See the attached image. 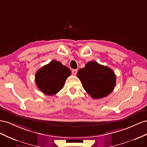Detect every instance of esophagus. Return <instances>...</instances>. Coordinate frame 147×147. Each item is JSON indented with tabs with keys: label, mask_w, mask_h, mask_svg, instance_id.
Returning <instances> with one entry per match:
<instances>
[{
	"label": "esophagus",
	"mask_w": 147,
	"mask_h": 147,
	"mask_svg": "<svg viewBox=\"0 0 147 147\" xmlns=\"http://www.w3.org/2000/svg\"><path fill=\"white\" fill-rule=\"evenodd\" d=\"M77 72H78V69H74L72 70V73L74 75H76L77 74Z\"/></svg>",
	"instance_id": "esophagus-1"
}]
</instances>
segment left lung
Segmentation results:
<instances>
[{
	"label": "left lung",
	"instance_id": "left-lung-1",
	"mask_svg": "<svg viewBox=\"0 0 147 147\" xmlns=\"http://www.w3.org/2000/svg\"><path fill=\"white\" fill-rule=\"evenodd\" d=\"M77 76L87 93L94 99L107 97L116 84V75L113 71L97 61L88 62L84 68L78 71Z\"/></svg>",
	"mask_w": 147,
	"mask_h": 147
}]
</instances>
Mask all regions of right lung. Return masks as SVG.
Wrapping results in <instances>:
<instances>
[{
  "instance_id": "1",
  "label": "right lung",
  "mask_w": 147,
  "mask_h": 147,
  "mask_svg": "<svg viewBox=\"0 0 147 147\" xmlns=\"http://www.w3.org/2000/svg\"><path fill=\"white\" fill-rule=\"evenodd\" d=\"M71 73L68 67L59 61L53 60L36 72V86L44 94L53 95L62 89Z\"/></svg>"
}]
</instances>
